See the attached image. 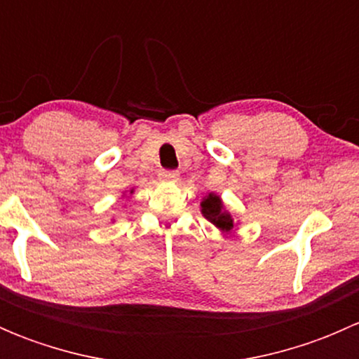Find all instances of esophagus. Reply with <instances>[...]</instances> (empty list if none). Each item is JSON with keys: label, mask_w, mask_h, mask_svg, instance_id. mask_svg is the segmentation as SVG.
I'll return each mask as SVG.
<instances>
[{"label": "esophagus", "mask_w": 359, "mask_h": 359, "mask_svg": "<svg viewBox=\"0 0 359 359\" xmlns=\"http://www.w3.org/2000/svg\"><path fill=\"white\" fill-rule=\"evenodd\" d=\"M159 180H163V182H177L179 180V172L163 170V172H159Z\"/></svg>", "instance_id": "1"}]
</instances>
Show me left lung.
Returning <instances> with one entry per match:
<instances>
[{
	"mask_svg": "<svg viewBox=\"0 0 359 359\" xmlns=\"http://www.w3.org/2000/svg\"><path fill=\"white\" fill-rule=\"evenodd\" d=\"M201 213L208 222H212L217 229L222 234H229L231 231L238 229L240 222L234 219L233 213L226 208L222 198L215 193H208L203 198L201 203Z\"/></svg>",
	"mask_w": 359,
	"mask_h": 359,
	"instance_id": "1",
	"label": "left lung"
}]
</instances>
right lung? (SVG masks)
I'll return each mask as SVG.
<instances>
[{"label":"right lung","mask_w":359,"mask_h":359,"mask_svg":"<svg viewBox=\"0 0 359 359\" xmlns=\"http://www.w3.org/2000/svg\"><path fill=\"white\" fill-rule=\"evenodd\" d=\"M132 194H133V189H130V191H125V193H123L121 196H123V198H126V201H128V200H130V196H132ZM112 222H114V219H112Z\"/></svg>","instance_id":"add662e5"}]
</instances>
